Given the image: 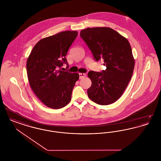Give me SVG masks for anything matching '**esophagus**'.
I'll return each mask as SVG.
<instances>
[{
    "mask_svg": "<svg viewBox=\"0 0 161 161\" xmlns=\"http://www.w3.org/2000/svg\"><path fill=\"white\" fill-rule=\"evenodd\" d=\"M86 74H83V73H80L79 74V77H80V79H81L83 78L86 77Z\"/></svg>",
    "mask_w": 161,
    "mask_h": 161,
    "instance_id": "obj_1",
    "label": "esophagus"
}]
</instances>
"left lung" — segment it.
Wrapping results in <instances>:
<instances>
[{
	"mask_svg": "<svg viewBox=\"0 0 161 161\" xmlns=\"http://www.w3.org/2000/svg\"><path fill=\"white\" fill-rule=\"evenodd\" d=\"M96 61L103 58L106 69L101 72L90 71L92 85L87 90L91 100L100 105H108L118 100L130 82L135 60L127 39L108 27L88 28L80 32Z\"/></svg>",
	"mask_w": 161,
	"mask_h": 161,
	"instance_id": "8db88e82",
	"label": "left lung"
}]
</instances>
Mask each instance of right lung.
I'll return each mask as SVG.
<instances>
[{
  "label": "right lung",
  "instance_id": "add662e5",
  "mask_svg": "<svg viewBox=\"0 0 161 161\" xmlns=\"http://www.w3.org/2000/svg\"><path fill=\"white\" fill-rule=\"evenodd\" d=\"M78 35L77 31H66L42 38L33 47L26 62L31 89L47 107L61 108L68 104L78 73L60 70L68 64L66 55Z\"/></svg>",
  "mask_w": 161,
  "mask_h": 161
}]
</instances>
